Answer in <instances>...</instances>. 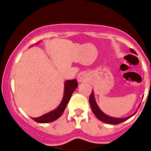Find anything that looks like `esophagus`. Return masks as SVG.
Instances as JSON below:
<instances>
[{"instance_id": "obj_1", "label": "esophagus", "mask_w": 151, "mask_h": 151, "mask_svg": "<svg viewBox=\"0 0 151 151\" xmlns=\"http://www.w3.org/2000/svg\"><path fill=\"white\" fill-rule=\"evenodd\" d=\"M88 73L83 71V72H80V74L77 75V81L79 83H83V82H86L88 80Z\"/></svg>"}]
</instances>
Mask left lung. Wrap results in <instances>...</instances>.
Returning a JSON list of instances; mask_svg holds the SVG:
<instances>
[{
    "label": "left lung",
    "mask_w": 151,
    "mask_h": 151,
    "mask_svg": "<svg viewBox=\"0 0 151 151\" xmlns=\"http://www.w3.org/2000/svg\"><path fill=\"white\" fill-rule=\"evenodd\" d=\"M130 51L132 52V53L137 54L136 52H135L134 50H132V49H130ZM89 102H90V104H91L93 112L94 115H96V117L99 121H102V122H104L106 123H109V124H119V123H122L123 121H126V120H128L129 118H130L131 117L133 116V115L137 112H135L132 115H131V116L126 117V118H113V117L109 116V115H106V114L104 113V112L100 109V108L99 107L98 104H97L96 102L95 97H94V93L93 91H92V93H91V96H90ZM139 106H140V104L139 105L138 107H139Z\"/></svg>",
    "instance_id": "obj_1"
}]
</instances>
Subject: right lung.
<instances>
[{
  "label": "right lung",
  "instance_id": "add662e5",
  "mask_svg": "<svg viewBox=\"0 0 151 151\" xmlns=\"http://www.w3.org/2000/svg\"><path fill=\"white\" fill-rule=\"evenodd\" d=\"M38 43H39V42H37L36 44ZM77 85H78V83H77V80H66L64 83V91H63V99H62V101L60 104H59V106L54 110L50 111V112L45 114L42 116L38 117V118H33V121L37 123H46L52 122V121H55L58 118H60L64 112L66 105L69 101L73 92L77 88Z\"/></svg>",
  "mask_w": 151,
  "mask_h": 151
}]
</instances>
